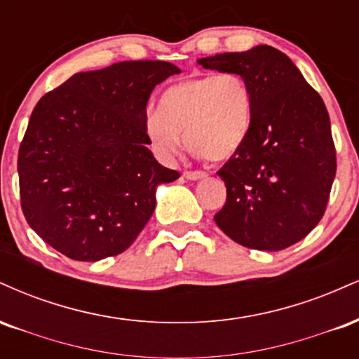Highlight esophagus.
<instances>
[{"mask_svg": "<svg viewBox=\"0 0 359 359\" xmlns=\"http://www.w3.org/2000/svg\"><path fill=\"white\" fill-rule=\"evenodd\" d=\"M184 177L187 180H199V179H204V177H208V174L203 170H187L184 172Z\"/></svg>", "mask_w": 359, "mask_h": 359, "instance_id": "1", "label": "esophagus"}]
</instances>
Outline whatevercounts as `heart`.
Returning <instances> with one entry per match:
<instances>
[{"label": "heart", "mask_w": 359, "mask_h": 359, "mask_svg": "<svg viewBox=\"0 0 359 359\" xmlns=\"http://www.w3.org/2000/svg\"><path fill=\"white\" fill-rule=\"evenodd\" d=\"M253 119V94L240 74H211L177 82L160 96L156 114L145 121L154 154L172 162L180 137L191 154L226 162L245 145Z\"/></svg>", "instance_id": "b5f03b06"}]
</instances>
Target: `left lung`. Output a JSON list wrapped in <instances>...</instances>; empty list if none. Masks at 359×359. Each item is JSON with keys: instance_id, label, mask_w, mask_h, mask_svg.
Wrapping results in <instances>:
<instances>
[{"instance_id": "1", "label": "left lung", "mask_w": 359, "mask_h": 359, "mask_svg": "<svg viewBox=\"0 0 359 359\" xmlns=\"http://www.w3.org/2000/svg\"><path fill=\"white\" fill-rule=\"evenodd\" d=\"M248 82L253 119L245 145L217 172L226 204L214 221L246 248L278 251L323 219L336 175V148L323 97L285 53L270 45L199 59Z\"/></svg>"}]
</instances>
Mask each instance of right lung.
<instances>
[{
    "mask_svg": "<svg viewBox=\"0 0 359 359\" xmlns=\"http://www.w3.org/2000/svg\"><path fill=\"white\" fill-rule=\"evenodd\" d=\"M163 60L77 72L36 102L18 151L20 201L30 228L77 262L133 245L155 211L156 185L180 174L148 150L147 102L179 74Z\"/></svg>",
    "mask_w": 359,
    "mask_h": 359,
    "instance_id": "right-lung-1",
    "label": "right lung"
}]
</instances>
